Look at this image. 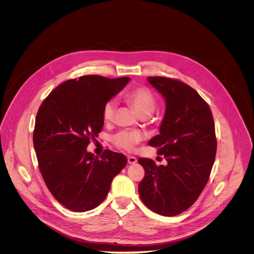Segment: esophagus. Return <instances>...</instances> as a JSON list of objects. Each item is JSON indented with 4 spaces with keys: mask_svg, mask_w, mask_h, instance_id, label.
I'll return each instance as SVG.
<instances>
[{
    "mask_svg": "<svg viewBox=\"0 0 254 254\" xmlns=\"http://www.w3.org/2000/svg\"><path fill=\"white\" fill-rule=\"evenodd\" d=\"M136 162H137V158L135 156H132V155L128 156V163L129 164H135Z\"/></svg>",
    "mask_w": 254,
    "mask_h": 254,
    "instance_id": "1",
    "label": "esophagus"
}]
</instances>
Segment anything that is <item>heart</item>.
Listing matches in <instances>:
<instances>
[{
    "label": "heart",
    "mask_w": 254,
    "mask_h": 254,
    "mask_svg": "<svg viewBox=\"0 0 254 254\" xmlns=\"http://www.w3.org/2000/svg\"><path fill=\"white\" fill-rule=\"evenodd\" d=\"M125 98L142 116L149 115L156 107L155 96L146 87H138L131 90L126 94ZM115 108L116 104L114 101H109L105 105L103 109V118L105 122H110L113 119ZM111 140L117 147L132 151L143 140V135L138 131L123 130L113 135Z\"/></svg>",
    "instance_id": "1"
}]
</instances>
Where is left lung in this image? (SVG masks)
I'll return each mask as SVG.
<instances>
[{
	"instance_id": "obj_1",
	"label": "left lung",
	"mask_w": 254,
	"mask_h": 254,
	"mask_svg": "<svg viewBox=\"0 0 254 254\" xmlns=\"http://www.w3.org/2000/svg\"><path fill=\"white\" fill-rule=\"evenodd\" d=\"M147 81L166 103L160 133L148 145L158 148L167 165L139 158L145 169L139 193L151 211L175 216L194 203L209 179L217 148L214 120L206 102L189 85L159 76Z\"/></svg>"
}]
</instances>
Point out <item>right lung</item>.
Here are the masks:
<instances>
[{
	"mask_svg": "<svg viewBox=\"0 0 254 254\" xmlns=\"http://www.w3.org/2000/svg\"><path fill=\"white\" fill-rule=\"evenodd\" d=\"M86 75L58 86L39 108L33 132L40 172L49 190L67 209L84 212L107 197L112 179L124 168V154L87 151L104 126L103 109L129 82Z\"/></svg>",
	"mask_w": 254,
	"mask_h": 254,
	"instance_id": "1",
	"label": "right lung"
}]
</instances>
